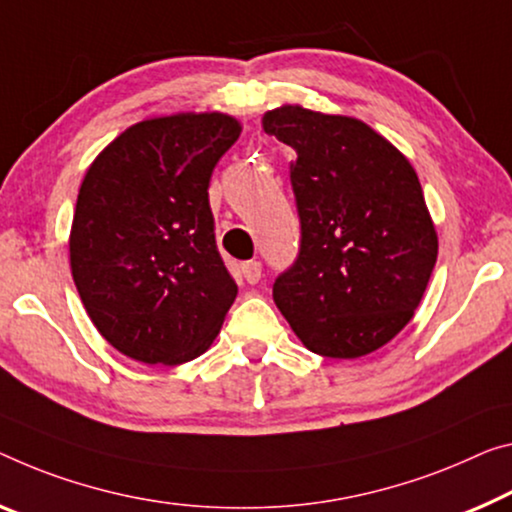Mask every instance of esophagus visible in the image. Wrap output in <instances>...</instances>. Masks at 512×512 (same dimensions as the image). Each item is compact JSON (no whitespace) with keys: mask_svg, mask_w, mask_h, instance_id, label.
<instances>
[{"mask_svg":"<svg viewBox=\"0 0 512 512\" xmlns=\"http://www.w3.org/2000/svg\"><path fill=\"white\" fill-rule=\"evenodd\" d=\"M240 274L247 283H258V281H261V274H263V265L258 261H247V263L240 265Z\"/></svg>","mask_w":512,"mask_h":512,"instance_id":"obj_1","label":"esophagus"}]
</instances>
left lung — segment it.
I'll list each match as a JSON object with an SVG mask.
<instances>
[{
    "instance_id": "8db88e82",
    "label": "left lung",
    "mask_w": 512,
    "mask_h": 512,
    "mask_svg": "<svg viewBox=\"0 0 512 512\" xmlns=\"http://www.w3.org/2000/svg\"><path fill=\"white\" fill-rule=\"evenodd\" d=\"M263 130L297 153L290 185L300 254L272 297L311 352L357 359L412 320L437 261V233L407 157L352 116L283 105Z\"/></svg>"
}]
</instances>
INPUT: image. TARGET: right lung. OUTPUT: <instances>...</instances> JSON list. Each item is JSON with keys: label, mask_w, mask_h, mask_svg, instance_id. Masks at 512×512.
<instances>
[{"label": "right lung", "mask_w": 512, "mask_h": 512, "mask_svg": "<svg viewBox=\"0 0 512 512\" xmlns=\"http://www.w3.org/2000/svg\"><path fill=\"white\" fill-rule=\"evenodd\" d=\"M240 132L219 112L148 119L86 171L70 270L91 322L125 357L185 364L222 329L238 286L217 251L208 187Z\"/></svg>", "instance_id": "right-lung-1"}]
</instances>
